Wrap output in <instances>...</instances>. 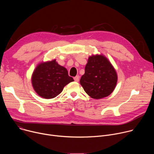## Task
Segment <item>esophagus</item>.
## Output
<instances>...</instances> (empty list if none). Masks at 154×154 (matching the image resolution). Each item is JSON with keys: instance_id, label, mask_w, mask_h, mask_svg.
Masks as SVG:
<instances>
[{"instance_id": "34e87169", "label": "esophagus", "mask_w": 154, "mask_h": 154, "mask_svg": "<svg viewBox=\"0 0 154 154\" xmlns=\"http://www.w3.org/2000/svg\"><path fill=\"white\" fill-rule=\"evenodd\" d=\"M79 78H80V77H79V75H76V76L74 78V80H75V82H79Z\"/></svg>"}]
</instances>
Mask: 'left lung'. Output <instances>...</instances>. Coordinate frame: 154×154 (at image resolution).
I'll list each match as a JSON object with an SVG mask.
<instances>
[{
    "label": "left lung",
    "instance_id": "8db88e82",
    "mask_svg": "<svg viewBox=\"0 0 154 154\" xmlns=\"http://www.w3.org/2000/svg\"><path fill=\"white\" fill-rule=\"evenodd\" d=\"M116 72L106 58L102 55L90 57L80 83L85 91L93 99L106 97L114 90Z\"/></svg>",
    "mask_w": 154,
    "mask_h": 154
}]
</instances>
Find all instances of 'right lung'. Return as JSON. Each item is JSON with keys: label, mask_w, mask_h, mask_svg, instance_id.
<instances>
[{"label": "right lung", "mask_w": 154, "mask_h": 154, "mask_svg": "<svg viewBox=\"0 0 154 154\" xmlns=\"http://www.w3.org/2000/svg\"><path fill=\"white\" fill-rule=\"evenodd\" d=\"M32 85L38 95L45 99H52L60 94L63 88L73 82L67 69L54 60L42 63L33 73Z\"/></svg>", "instance_id": "obj_1"}]
</instances>
